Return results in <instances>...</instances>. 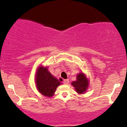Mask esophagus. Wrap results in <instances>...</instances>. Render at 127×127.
I'll list each match as a JSON object with an SVG mask.
<instances>
[{"label":"esophagus","mask_w":127,"mask_h":127,"mask_svg":"<svg viewBox=\"0 0 127 127\" xmlns=\"http://www.w3.org/2000/svg\"><path fill=\"white\" fill-rule=\"evenodd\" d=\"M68 82H69L68 79L64 80V81H63V83H64V84H68Z\"/></svg>","instance_id":"obj_1"}]
</instances>
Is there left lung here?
Instances as JSON below:
<instances>
[{
  "mask_svg": "<svg viewBox=\"0 0 127 127\" xmlns=\"http://www.w3.org/2000/svg\"><path fill=\"white\" fill-rule=\"evenodd\" d=\"M76 78V81H73L71 85L74 87L77 93L78 94H83L88 89L89 84V80L83 73L78 74Z\"/></svg>",
  "mask_w": 127,
  "mask_h": 127,
  "instance_id": "1",
  "label": "left lung"
}]
</instances>
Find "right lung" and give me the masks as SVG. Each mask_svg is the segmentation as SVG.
<instances>
[{"label": "right lung", "instance_id": "obj_1", "mask_svg": "<svg viewBox=\"0 0 127 127\" xmlns=\"http://www.w3.org/2000/svg\"><path fill=\"white\" fill-rule=\"evenodd\" d=\"M35 77L37 89L41 94L47 97H52L57 87L61 84L60 81L50 73L47 67L43 65L37 69Z\"/></svg>", "mask_w": 127, "mask_h": 127}]
</instances>
